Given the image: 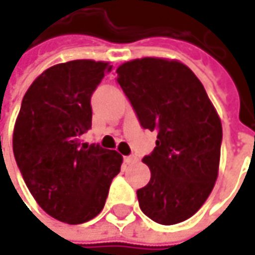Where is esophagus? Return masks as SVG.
Listing matches in <instances>:
<instances>
[{
  "label": "esophagus",
  "instance_id": "obj_1",
  "mask_svg": "<svg viewBox=\"0 0 255 255\" xmlns=\"http://www.w3.org/2000/svg\"><path fill=\"white\" fill-rule=\"evenodd\" d=\"M123 160H125L126 164H134V163H137V159L134 156H125Z\"/></svg>",
  "mask_w": 255,
  "mask_h": 255
}]
</instances>
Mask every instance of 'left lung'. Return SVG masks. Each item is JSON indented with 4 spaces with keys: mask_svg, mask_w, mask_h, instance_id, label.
<instances>
[{
    "mask_svg": "<svg viewBox=\"0 0 255 255\" xmlns=\"http://www.w3.org/2000/svg\"><path fill=\"white\" fill-rule=\"evenodd\" d=\"M118 84L144 129L157 132L143 157L149 183L137 190L142 211L171 226L190 219L210 196L219 176L223 129L204 86L176 59L142 58L122 64Z\"/></svg>",
    "mask_w": 255,
    "mask_h": 255,
    "instance_id": "1",
    "label": "left lung"
}]
</instances>
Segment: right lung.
Returning <instances> with one entry per match:
<instances>
[{
    "label": "right lung",
    "mask_w": 255,
    "mask_h": 255,
    "mask_svg": "<svg viewBox=\"0 0 255 255\" xmlns=\"http://www.w3.org/2000/svg\"><path fill=\"white\" fill-rule=\"evenodd\" d=\"M112 66L76 59L48 68L25 93L12 150L25 184L56 220L82 224L102 211L123 157L81 143L92 126L91 96Z\"/></svg>",
    "instance_id": "1"
}]
</instances>
